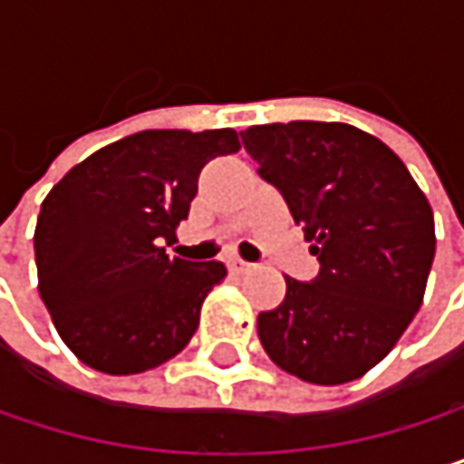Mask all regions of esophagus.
<instances>
[{
  "label": "esophagus",
  "mask_w": 464,
  "mask_h": 464,
  "mask_svg": "<svg viewBox=\"0 0 464 464\" xmlns=\"http://www.w3.org/2000/svg\"><path fill=\"white\" fill-rule=\"evenodd\" d=\"M231 266H233V271H236V274H252V271L257 268L255 263H246V260H241V257L231 260Z\"/></svg>",
  "instance_id": "esophagus-1"
}]
</instances>
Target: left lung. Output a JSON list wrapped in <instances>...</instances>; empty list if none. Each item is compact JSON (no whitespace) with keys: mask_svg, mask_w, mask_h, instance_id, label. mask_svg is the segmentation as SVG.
<instances>
[{"mask_svg":"<svg viewBox=\"0 0 464 464\" xmlns=\"http://www.w3.org/2000/svg\"><path fill=\"white\" fill-rule=\"evenodd\" d=\"M314 241L320 276L287 279L257 317L266 354L309 384H346L382 362L421 306L435 257L427 196L382 140L346 123H268L241 131Z\"/></svg>","mask_w":464,"mask_h":464,"instance_id":"left-lung-1","label":"left lung"}]
</instances>
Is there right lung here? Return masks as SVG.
Returning a JSON list of instances; mask_svg holds the SVG:
<instances>
[{
    "label": "right lung",
    "instance_id": "obj_1",
    "mask_svg": "<svg viewBox=\"0 0 464 464\" xmlns=\"http://www.w3.org/2000/svg\"><path fill=\"white\" fill-rule=\"evenodd\" d=\"M233 129L140 131L69 169L43 201L40 295L80 362L131 376L179 354L228 268L169 257L207 160L236 152Z\"/></svg>",
    "mask_w": 464,
    "mask_h": 464
}]
</instances>
